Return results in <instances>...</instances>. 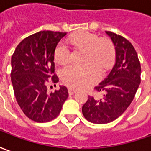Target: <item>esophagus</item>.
I'll list each match as a JSON object with an SVG mask.
<instances>
[{
	"label": "esophagus",
	"mask_w": 151,
	"mask_h": 151,
	"mask_svg": "<svg viewBox=\"0 0 151 151\" xmlns=\"http://www.w3.org/2000/svg\"><path fill=\"white\" fill-rule=\"evenodd\" d=\"M76 92H77V89H75V88H68V93L70 94H73V93H75Z\"/></svg>",
	"instance_id": "34e87169"
}]
</instances>
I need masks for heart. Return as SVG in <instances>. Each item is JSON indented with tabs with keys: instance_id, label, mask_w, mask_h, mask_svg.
Wrapping results in <instances>:
<instances>
[{
	"instance_id": "1",
	"label": "heart",
	"mask_w": 151,
	"mask_h": 151,
	"mask_svg": "<svg viewBox=\"0 0 151 151\" xmlns=\"http://www.w3.org/2000/svg\"><path fill=\"white\" fill-rule=\"evenodd\" d=\"M77 47L87 48L84 64L71 63L61 72L62 79L66 84L75 88H82L95 83L101 75L100 67L109 68L115 59V49L111 41L101 39L96 34L89 32H79L69 37ZM71 58V51L64 42L57 45L54 59L59 64H65Z\"/></svg>"
}]
</instances>
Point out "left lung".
I'll return each instance as SVG.
<instances>
[{"mask_svg": "<svg viewBox=\"0 0 151 151\" xmlns=\"http://www.w3.org/2000/svg\"><path fill=\"white\" fill-rule=\"evenodd\" d=\"M115 46L116 60L106 78L94 88L104 92L98 100L93 96L83 105L87 120L93 124H107L119 118L133 101L140 83L141 67L133 45L124 37L106 31Z\"/></svg>", "mask_w": 151, "mask_h": 151, "instance_id": "left-lung-1", "label": "left lung"}]
</instances>
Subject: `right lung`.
Returning a JSON list of instances; mask_svg holds the SVG:
<instances>
[{
    "instance_id": "add662e5",
    "label": "right lung",
    "mask_w": 151,
    "mask_h": 151,
    "mask_svg": "<svg viewBox=\"0 0 151 151\" xmlns=\"http://www.w3.org/2000/svg\"><path fill=\"white\" fill-rule=\"evenodd\" d=\"M67 32L41 31L23 39L12 57V83L17 104L27 117L45 123L58 117L68 97V88L47 93V84L56 83L54 51Z\"/></svg>"
}]
</instances>
